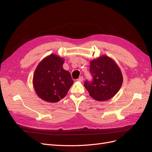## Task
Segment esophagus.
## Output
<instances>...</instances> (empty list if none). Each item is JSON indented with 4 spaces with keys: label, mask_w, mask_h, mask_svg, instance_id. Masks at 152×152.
<instances>
[{
    "label": "esophagus",
    "mask_w": 152,
    "mask_h": 152,
    "mask_svg": "<svg viewBox=\"0 0 152 152\" xmlns=\"http://www.w3.org/2000/svg\"><path fill=\"white\" fill-rule=\"evenodd\" d=\"M77 80L79 81V82H83V80H84V77H82V76H80V77L79 78V79H77Z\"/></svg>",
    "instance_id": "1"
}]
</instances>
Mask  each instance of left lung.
<instances>
[{"label":"left lung","instance_id":"obj_1","mask_svg":"<svg viewBox=\"0 0 152 152\" xmlns=\"http://www.w3.org/2000/svg\"><path fill=\"white\" fill-rule=\"evenodd\" d=\"M90 72L93 81H86L84 87L95 100H108L120 90L123 82L121 70L117 63L107 55L91 61Z\"/></svg>","mask_w":152,"mask_h":152}]
</instances>
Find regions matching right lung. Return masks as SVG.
<instances>
[{"label": "right lung", "mask_w": 152, "mask_h": 152, "mask_svg": "<svg viewBox=\"0 0 152 152\" xmlns=\"http://www.w3.org/2000/svg\"><path fill=\"white\" fill-rule=\"evenodd\" d=\"M64 59L51 54L37 66L33 77L34 88L45 102L56 103L65 97L73 83L70 72L64 70Z\"/></svg>", "instance_id": "right-lung-1"}]
</instances>
